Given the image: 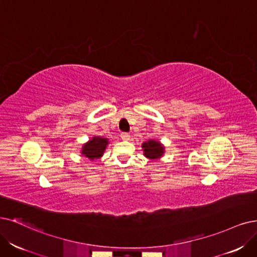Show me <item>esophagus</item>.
<instances>
[{"instance_id": "34e87169", "label": "esophagus", "mask_w": 257, "mask_h": 257, "mask_svg": "<svg viewBox=\"0 0 257 257\" xmlns=\"http://www.w3.org/2000/svg\"><path fill=\"white\" fill-rule=\"evenodd\" d=\"M120 138H121V140H123V141H128L129 138H130V136L127 134V132H122V134H120Z\"/></svg>"}]
</instances>
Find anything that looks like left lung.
<instances>
[{
    "instance_id": "left-lung-1",
    "label": "left lung",
    "mask_w": 257,
    "mask_h": 257,
    "mask_svg": "<svg viewBox=\"0 0 257 257\" xmlns=\"http://www.w3.org/2000/svg\"><path fill=\"white\" fill-rule=\"evenodd\" d=\"M144 148V154L149 159H158L164 153V147L161 146L159 142H156L154 140L145 142V143L142 145Z\"/></svg>"
}]
</instances>
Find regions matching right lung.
Segmentation results:
<instances>
[{
  "instance_id": "right-lung-1",
  "label": "right lung",
  "mask_w": 257,
  "mask_h": 257,
  "mask_svg": "<svg viewBox=\"0 0 257 257\" xmlns=\"http://www.w3.org/2000/svg\"><path fill=\"white\" fill-rule=\"evenodd\" d=\"M107 139L95 137L90 142H88L87 144L83 145L82 155H84V157L89 158L92 161L96 160L102 156L104 149L107 147Z\"/></svg>"
}]
</instances>
